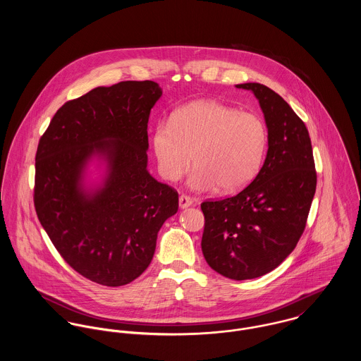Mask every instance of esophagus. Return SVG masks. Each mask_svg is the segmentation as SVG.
<instances>
[{"mask_svg":"<svg viewBox=\"0 0 361 361\" xmlns=\"http://www.w3.org/2000/svg\"><path fill=\"white\" fill-rule=\"evenodd\" d=\"M192 204H193V202H192V199L189 196H185V195L179 196V207L180 208H188V207H190Z\"/></svg>","mask_w":361,"mask_h":361,"instance_id":"1","label":"esophagus"}]
</instances>
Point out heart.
I'll use <instances>...</instances> for the list:
<instances>
[{
  "mask_svg": "<svg viewBox=\"0 0 361 361\" xmlns=\"http://www.w3.org/2000/svg\"><path fill=\"white\" fill-rule=\"evenodd\" d=\"M267 140L265 123L256 114L203 100L178 108L169 125H157L153 149L166 180H179L193 157L189 189L209 192L218 186L222 193H233L257 175Z\"/></svg>",
  "mask_w": 361,
  "mask_h": 361,
  "instance_id": "heart-1",
  "label": "heart"
}]
</instances>
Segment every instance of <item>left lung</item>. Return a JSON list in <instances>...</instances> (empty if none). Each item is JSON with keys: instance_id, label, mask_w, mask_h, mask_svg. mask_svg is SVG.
I'll return each mask as SVG.
<instances>
[{"instance_id": "1", "label": "left lung", "mask_w": 361, "mask_h": 361, "mask_svg": "<svg viewBox=\"0 0 361 361\" xmlns=\"http://www.w3.org/2000/svg\"><path fill=\"white\" fill-rule=\"evenodd\" d=\"M250 90L268 130L265 161L255 180L233 197L204 202L202 250L207 264L245 281L275 269L296 247L317 186L309 130L290 105L259 83Z\"/></svg>"}]
</instances>
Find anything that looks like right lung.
<instances>
[{
	"label": "right lung",
	"instance_id": "right-lung-1",
	"mask_svg": "<svg viewBox=\"0 0 361 361\" xmlns=\"http://www.w3.org/2000/svg\"><path fill=\"white\" fill-rule=\"evenodd\" d=\"M161 96L152 80L96 87L56 111L37 147L39 221L63 259L104 286L146 271L178 211V193L147 171V123ZM92 164L104 171L96 183Z\"/></svg>",
	"mask_w": 361,
	"mask_h": 361
}]
</instances>
